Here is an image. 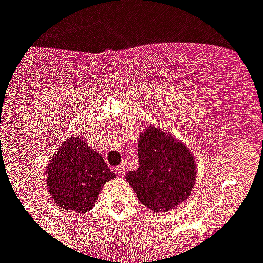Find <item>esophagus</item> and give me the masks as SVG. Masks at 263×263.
Returning <instances> with one entry per match:
<instances>
[{"label":"esophagus","mask_w":263,"mask_h":263,"mask_svg":"<svg viewBox=\"0 0 263 263\" xmlns=\"http://www.w3.org/2000/svg\"><path fill=\"white\" fill-rule=\"evenodd\" d=\"M125 172H126V167H125L124 165H120V166H117L116 169H115V174H116L117 177H124Z\"/></svg>","instance_id":"1"}]
</instances>
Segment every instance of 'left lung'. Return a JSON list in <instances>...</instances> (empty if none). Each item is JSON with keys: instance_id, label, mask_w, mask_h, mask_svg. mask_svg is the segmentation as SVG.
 <instances>
[{"instance_id": "obj_1", "label": "left lung", "mask_w": 263, "mask_h": 263, "mask_svg": "<svg viewBox=\"0 0 263 263\" xmlns=\"http://www.w3.org/2000/svg\"><path fill=\"white\" fill-rule=\"evenodd\" d=\"M138 169L126 181L139 201L154 212L173 209L189 197L196 167L191 152L169 134L148 127L138 143Z\"/></svg>"}]
</instances>
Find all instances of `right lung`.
I'll return each instance as SVG.
<instances>
[{
  "label": "right lung",
  "mask_w": 263,
  "mask_h": 263,
  "mask_svg": "<svg viewBox=\"0 0 263 263\" xmlns=\"http://www.w3.org/2000/svg\"><path fill=\"white\" fill-rule=\"evenodd\" d=\"M46 186L59 206L76 213L91 209L97 196L114 173L101 154L79 137L69 138L49 162Z\"/></svg>",
  "instance_id": "right-lung-1"
}]
</instances>
